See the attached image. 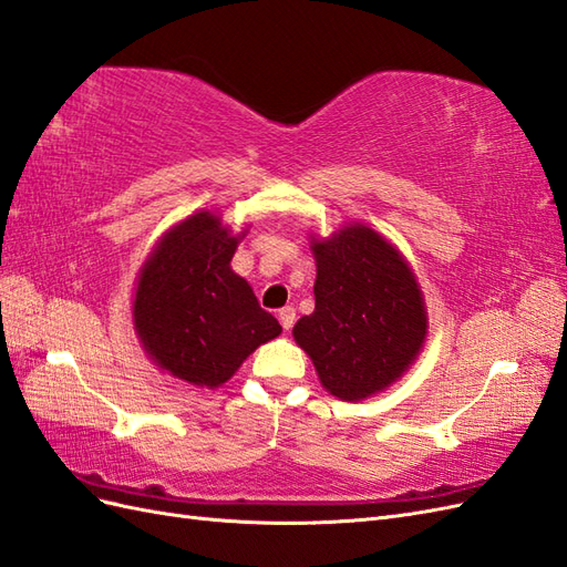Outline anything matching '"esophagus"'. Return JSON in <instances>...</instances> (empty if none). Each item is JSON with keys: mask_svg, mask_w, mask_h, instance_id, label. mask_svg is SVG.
<instances>
[{"mask_svg": "<svg viewBox=\"0 0 567 567\" xmlns=\"http://www.w3.org/2000/svg\"><path fill=\"white\" fill-rule=\"evenodd\" d=\"M278 320H280V326H282L285 330H292L295 320H297V311L292 309V306H285V309L278 311Z\"/></svg>", "mask_w": 567, "mask_h": 567, "instance_id": "1", "label": "esophagus"}]
</instances>
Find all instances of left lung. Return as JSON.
<instances>
[{"label":"left lung","mask_w":567,"mask_h":567,"mask_svg":"<svg viewBox=\"0 0 567 567\" xmlns=\"http://www.w3.org/2000/svg\"><path fill=\"white\" fill-rule=\"evenodd\" d=\"M316 311L292 334L326 390L359 401L392 384L425 342L427 316L401 254L363 225L313 241Z\"/></svg>","instance_id":"1"}]
</instances>
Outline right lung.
<instances>
[{
    "mask_svg": "<svg viewBox=\"0 0 567 567\" xmlns=\"http://www.w3.org/2000/svg\"><path fill=\"white\" fill-rule=\"evenodd\" d=\"M237 237L208 212L173 228L144 264L133 320L152 359L189 384L228 382L241 361L282 332L230 261Z\"/></svg>",
    "mask_w": 567,
    "mask_h": 567,
    "instance_id": "right-lung-1",
    "label": "right lung"
}]
</instances>
